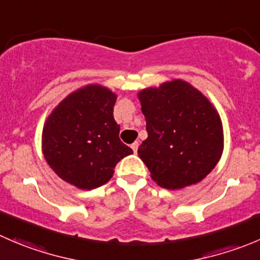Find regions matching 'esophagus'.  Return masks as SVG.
<instances>
[{
	"instance_id": "1",
	"label": "esophagus",
	"mask_w": 260,
	"mask_h": 260,
	"mask_svg": "<svg viewBox=\"0 0 260 260\" xmlns=\"http://www.w3.org/2000/svg\"><path fill=\"white\" fill-rule=\"evenodd\" d=\"M131 148H132L135 152H137V150H138V142H137V141H136V142H133L132 145H131Z\"/></svg>"
}]
</instances>
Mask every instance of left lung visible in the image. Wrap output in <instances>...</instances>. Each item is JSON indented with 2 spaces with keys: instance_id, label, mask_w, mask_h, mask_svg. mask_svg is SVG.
<instances>
[{
  "instance_id": "obj_1",
  "label": "left lung",
  "mask_w": 260,
  "mask_h": 260,
  "mask_svg": "<svg viewBox=\"0 0 260 260\" xmlns=\"http://www.w3.org/2000/svg\"><path fill=\"white\" fill-rule=\"evenodd\" d=\"M137 96L148 133L138 156L152 180L170 190L203 180L223 152L222 120L215 105L181 79L146 87Z\"/></svg>"
}]
</instances>
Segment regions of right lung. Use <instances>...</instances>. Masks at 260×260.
I'll return each mask as SVG.
<instances>
[{
  "label": "right lung",
  "mask_w": 260,
  "mask_h": 260,
  "mask_svg": "<svg viewBox=\"0 0 260 260\" xmlns=\"http://www.w3.org/2000/svg\"><path fill=\"white\" fill-rule=\"evenodd\" d=\"M117 94L89 84L67 95L45 119L42 151L49 168L62 180L91 190L112 179L114 168L133 153L119 140L113 117Z\"/></svg>",
  "instance_id": "1"
}]
</instances>
